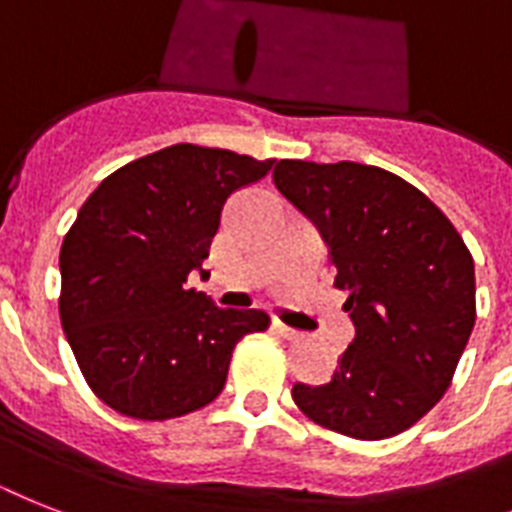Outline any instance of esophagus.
<instances>
[{
    "label": "esophagus",
    "mask_w": 512,
    "mask_h": 512,
    "mask_svg": "<svg viewBox=\"0 0 512 512\" xmlns=\"http://www.w3.org/2000/svg\"><path fill=\"white\" fill-rule=\"evenodd\" d=\"M273 328H276L278 334L284 336V339H297V336H299L297 328L286 326V323H281V321H273Z\"/></svg>",
    "instance_id": "1"
}]
</instances>
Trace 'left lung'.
Segmentation results:
<instances>
[{"label":"left lung","instance_id":"left-lung-1","mask_svg":"<svg viewBox=\"0 0 512 512\" xmlns=\"http://www.w3.org/2000/svg\"><path fill=\"white\" fill-rule=\"evenodd\" d=\"M273 184L321 234L355 336L305 415L352 439L410 429L439 402L476 323L473 257L447 215L389 170L281 160Z\"/></svg>","mask_w":512,"mask_h":512}]
</instances>
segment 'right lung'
Listing matches in <instances>:
<instances>
[{
  "label": "right lung",
  "mask_w": 512,
  "mask_h": 512,
  "mask_svg": "<svg viewBox=\"0 0 512 512\" xmlns=\"http://www.w3.org/2000/svg\"><path fill=\"white\" fill-rule=\"evenodd\" d=\"M276 160L173 144L107 176L60 249V321L86 384L112 410L168 421L213 402L263 310H223L186 276L202 270L234 191Z\"/></svg>",
  "instance_id": "add662e5"
}]
</instances>
